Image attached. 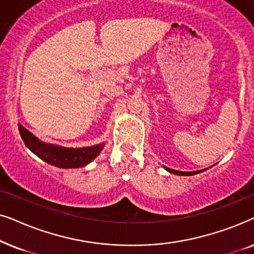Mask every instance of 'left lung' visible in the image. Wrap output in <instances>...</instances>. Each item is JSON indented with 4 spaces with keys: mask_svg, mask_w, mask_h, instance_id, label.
<instances>
[{
    "mask_svg": "<svg viewBox=\"0 0 254 254\" xmlns=\"http://www.w3.org/2000/svg\"><path fill=\"white\" fill-rule=\"evenodd\" d=\"M166 170H168L169 172L173 173V175H178V176H193V175H196V173H200L202 171H192V172H184V171H177V170H171L169 168H165Z\"/></svg>",
    "mask_w": 254,
    "mask_h": 254,
    "instance_id": "8db88e82",
    "label": "left lung"
}]
</instances>
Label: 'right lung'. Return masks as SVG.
Segmentation results:
<instances>
[{
    "mask_svg": "<svg viewBox=\"0 0 254 254\" xmlns=\"http://www.w3.org/2000/svg\"><path fill=\"white\" fill-rule=\"evenodd\" d=\"M18 129L26 147L43 161L51 165L57 166V168L74 169L85 166L98 156L104 145L97 144L92 145V147L77 149L61 148L57 147V145L43 143L22 125H19Z\"/></svg>",
    "mask_w": 254,
    "mask_h": 254,
    "instance_id": "right-lung-1",
    "label": "right lung"
}]
</instances>
